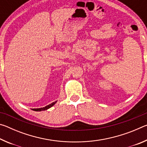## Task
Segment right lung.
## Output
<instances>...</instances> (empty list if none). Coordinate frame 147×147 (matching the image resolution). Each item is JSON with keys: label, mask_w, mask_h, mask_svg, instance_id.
I'll return each mask as SVG.
<instances>
[{"label": "right lung", "mask_w": 147, "mask_h": 147, "mask_svg": "<svg viewBox=\"0 0 147 147\" xmlns=\"http://www.w3.org/2000/svg\"><path fill=\"white\" fill-rule=\"evenodd\" d=\"M56 102H53V103L51 104H49V105H48V106H45V107H44V108H36V109H32V110L36 111H41L47 110V109H48L49 108H51L52 106H53L54 105V104H56Z\"/></svg>", "instance_id": "add662e5"}]
</instances>
